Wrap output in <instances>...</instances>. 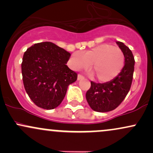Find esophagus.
<instances>
[{"label":"esophagus","mask_w":153,"mask_h":153,"mask_svg":"<svg viewBox=\"0 0 153 153\" xmlns=\"http://www.w3.org/2000/svg\"><path fill=\"white\" fill-rule=\"evenodd\" d=\"M84 78V77L82 76V75H80V74H78V80H81V79H83Z\"/></svg>","instance_id":"obj_1"}]
</instances>
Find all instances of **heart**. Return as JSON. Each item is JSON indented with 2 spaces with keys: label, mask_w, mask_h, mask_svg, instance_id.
Here are the masks:
<instances>
[{
  "label": "heart",
  "mask_w": 153,
  "mask_h": 153,
  "mask_svg": "<svg viewBox=\"0 0 153 153\" xmlns=\"http://www.w3.org/2000/svg\"><path fill=\"white\" fill-rule=\"evenodd\" d=\"M125 57L122 51L110 44H101L82 54L75 52L69 59L70 65L75 71L86 69L91 65V74L97 81L111 80L121 73Z\"/></svg>",
  "instance_id": "heart-1"
}]
</instances>
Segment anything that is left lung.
Returning <instances> with one entry per match:
<instances>
[{"instance_id":"obj_1","label":"left lung","mask_w":153,"mask_h":153,"mask_svg":"<svg viewBox=\"0 0 153 153\" xmlns=\"http://www.w3.org/2000/svg\"><path fill=\"white\" fill-rule=\"evenodd\" d=\"M125 57L124 66L121 73L111 81L96 83L91 81V88L85 97L89 106L98 112H107L115 109L124 101L130 90L134 70V58L128 47L117 42Z\"/></svg>"}]
</instances>
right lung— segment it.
I'll return each instance as SVG.
<instances>
[{"label": "right lung", "mask_w": 153, "mask_h": 153, "mask_svg": "<svg viewBox=\"0 0 153 153\" xmlns=\"http://www.w3.org/2000/svg\"><path fill=\"white\" fill-rule=\"evenodd\" d=\"M71 54L50 42L34 44L24 52L22 73L24 88L31 101L45 109L60 104L78 74L66 65Z\"/></svg>", "instance_id": "obj_1"}]
</instances>
